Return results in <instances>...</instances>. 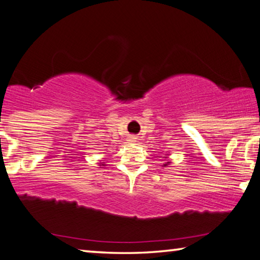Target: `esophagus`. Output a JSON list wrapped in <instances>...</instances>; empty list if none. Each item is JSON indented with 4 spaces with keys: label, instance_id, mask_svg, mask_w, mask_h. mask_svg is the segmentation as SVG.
Returning <instances> with one entry per match:
<instances>
[{
    "label": "esophagus",
    "instance_id": "1",
    "mask_svg": "<svg viewBox=\"0 0 260 260\" xmlns=\"http://www.w3.org/2000/svg\"><path fill=\"white\" fill-rule=\"evenodd\" d=\"M135 136H132V138H131V141H132V142H135Z\"/></svg>",
    "mask_w": 260,
    "mask_h": 260
}]
</instances>
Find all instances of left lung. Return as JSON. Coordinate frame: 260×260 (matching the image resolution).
I'll return each mask as SVG.
<instances>
[{"label":"left lung","mask_w":260,"mask_h":260,"mask_svg":"<svg viewBox=\"0 0 260 260\" xmlns=\"http://www.w3.org/2000/svg\"><path fill=\"white\" fill-rule=\"evenodd\" d=\"M167 164H169V162H167ZM167 164H165V165H164V166H166V165H167Z\"/></svg>","instance_id":"left-lung-1"}]
</instances>
